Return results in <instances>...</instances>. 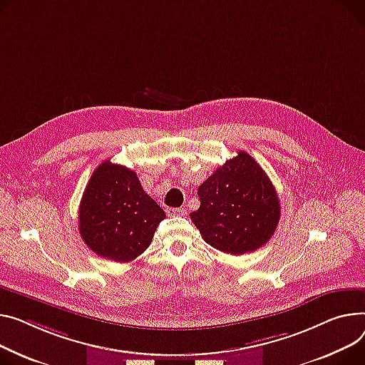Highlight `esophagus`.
<instances>
[{"instance_id": "obj_1", "label": "esophagus", "mask_w": 365, "mask_h": 365, "mask_svg": "<svg viewBox=\"0 0 365 365\" xmlns=\"http://www.w3.org/2000/svg\"><path fill=\"white\" fill-rule=\"evenodd\" d=\"M186 210L185 208H165V214L170 217H175V215H185Z\"/></svg>"}]
</instances>
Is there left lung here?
<instances>
[{"label":"left lung","mask_w":365,"mask_h":365,"mask_svg":"<svg viewBox=\"0 0 365 365\" xmlns=\"http://www.w3.org/2000/svg\"><path fill=\"white\" fill-rule=\"evenodd\" d=\"M201 205L190 212L193 225L212 248L242 255L273 236L280 204L276 189L261 165L239 151L198 187Z\"/></svg>","instance_id":"obj_1"}]
</instances>
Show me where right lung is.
Wrapping results in <instances>:
<instances>
[{"instance_id": "obj_1", "label": "right lung", "mask_w": 365, "mask_h": 365, "mask_svg": "<svg viewBox=\"0 0 365 365\" xmlns=\"http://www.w3.org/2000/svg\"><path fill=\"white\" fill-rule=\"evenodd\" d=\"M165 218L130 168L104 161L95 168L79 205V232L98 257L129 262L151 245Z\"/></svg>"}]
</instances>
